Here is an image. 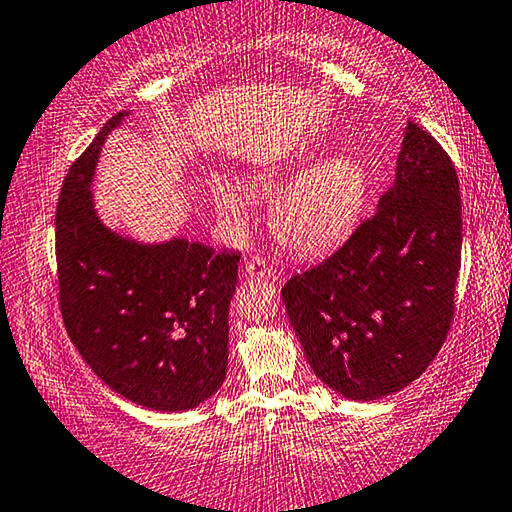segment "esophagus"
Returning <instances> with one entry per match:
<instances>
[{
  "label": "esophagus",
  "instance_id": "1",
  "mask_svg": "<svg viewBox=\"0 0 512 512\" xmlns=\"http://www.w3.org/2000/svg\"><path fill=\"white\" fill-rule=\"evenodd\" d=\"M245 277L249 279H270L272 277V265L261 256L249 258L245 263Z\"/></svg>",
  "mask_w": 512,
  "mask_h": 512
}]
</instances>
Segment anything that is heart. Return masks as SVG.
<instances>
[{
	"label": "heart",
	"mask_w": 512,
	"mask_h": 512,
	"mask_svg": "<svg viewBox=\"0 0 512 512\" xmlns=\"http://www.w3.org/2000/svg\"><path fill=\"white\" fill-rule=\"evenodd\" d=\"M316 160V148H297L251 178L263 192H277L291 183L272 203L270 226L274 238L300 256L325 254L348 238L371 196V174L359 157L338 153L318 164ZM212 199L231 222L247 219V196L231 178L212 180Z\"/></svg>",
	"instance_id": "obj_1"
}]
</instances>
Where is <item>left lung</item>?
<instances>
[{
  "mask_svg": "<svg viewBox=\"0 0 512 512\" xmlns=\"http://www.w3.org/2000/svg\"><path fill=\"white\" fill-rule=\"evenodd\" d=\"M460 251L458 174L435 137L410 121L375 215L281 288L313 373L350 400L414 382L451 327Z\"/></svg>",
  "mask_w": 512,
  "mask_h": 512,
  "instance_id": "obj_1",
  "label": "left lung"
}]
</instances>
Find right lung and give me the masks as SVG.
Here are the masks:
<instances>
[{
	"mask_svg": "<svg viewBox=\"0 0 512 512\" xmlns=\"http://www.w3.org/2000/svg\"><path fill=\"white\" fill-rule=\"evenodd\" d=\"M119 112L77 157L57 203L59 302L77 352L109 389L187 412L226 380L240 254L187 238L139 242L102 222L91 185Z\"/></svg>",
	"mask_w": 512,
	"mask_h": 512,
	"instance_id": "obj_1",
	"label": "right lung"
}]
</instances>
